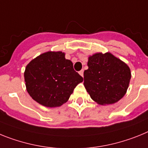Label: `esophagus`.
Instances as JSON below:
<instances>
[{
  "label": "esophagus",
  "instance_id": "esophagus-1",
  "mask_svg": "<svg viewBox=\"0 0 148 148\" xmlns=\"http://www.w3.org/2000/svg\"><path fill=\"white\" fill-rule=\"evenodd\" d=\"M79 74H80V75H81L82 77H83V70L79 71Z\"/></svg>",
  "mask_w": 148,
  "mask_h": 148
}]
</instances>
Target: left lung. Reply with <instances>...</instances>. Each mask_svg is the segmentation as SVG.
<instances>
[{
	"mask_svg": "<svg viewBox=\"0 0 148 148\" xmlns=\"http://www.w3.org/2000/svg\"><path fill=\"white\" fill-rule=\"evenodd\" d=\"M84 71V86L98 104H112L124 97L129 86V66L110 53L90 56Z\"/></svg>",
	"mask_w": 148,
	"mask_h": 148,
	"instance_id": "1",
	"label": "left lung"
}]
</instances>
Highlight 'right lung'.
<instances>
[{
    "instance_id": "add662e5",
    "label": "right lung",
    "mask_w": 148,
    "mask_h": 148,
    "mask_svg": "<svg viewBox=\"0 0 148 148\" xmlns=\"http://www.w3.org/2000/svg\"><path fill=\"white\" fill-rule=\"evenodd\" d=\"M83 79L73 68L72 62L61 51L44 53L29 62L24 71V81L30 97L47 107L66 103Z\"/></svg>"
}]
</instances>
